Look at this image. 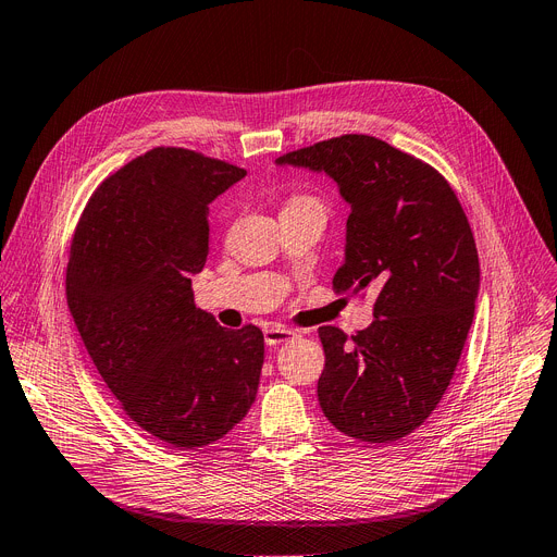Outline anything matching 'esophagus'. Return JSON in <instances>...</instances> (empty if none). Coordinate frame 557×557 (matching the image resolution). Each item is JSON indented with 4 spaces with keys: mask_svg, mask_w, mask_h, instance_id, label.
Here are the masks:
<instances>
[{
    "mask_svg": "<svg viewBox=\"0 0 557 557\" xmlns=\"http://www.w3.org/2000/svg\"><path fill=\"white\" fill-rule=\"evenodd\" d=\"M262 333H264V344H268V347H276V344L289 342L297 335L293 329H283V326H268Z\"/></svg>",
    "mask_w": 557,
    "mask_h": 557,
    "instance_id": "1",
    "label": "esophagus"
}]
</instances>
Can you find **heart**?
I'll return each mask as SVG.
<instances>
[{
    "mask_svg": "<svg viewBox=\"0 0 557 557\" xmlns=\"http://www.w3.org/2000/svg\"><path fill=\"white\" fill-rule=\"evenodd\" d=\"M295 206H322V203L312 197H295L285 208H295Z\"/></svg>",
    "mask_w": 557,
    "mask_h": 557,
    "instance_id": "heart-1",
    "label": "heart"
}]
</instances>
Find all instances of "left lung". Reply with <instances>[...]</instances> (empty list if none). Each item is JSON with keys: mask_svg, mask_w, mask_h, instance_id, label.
Wrapping results in <instances>:
<instances>
[{"mask_svg": "<svg viewBox=\"0 0 557 557\" xmlns=\"http://www.w3.org/2000/svg\"><path fill=\"white\" fill-rule=\"evenodd\" d=\"M276 165L337 185L349 220L333 287L376 293L364 331L320 326V406L344 435L401 440L437 408L473 322L481 264L465 210L437 170L372 136L317 143Z\"/></svg>", "mask_w": 557, "mask_h": 557, "instance_id": "obj_1", "label": "left lung"}]
</instances>
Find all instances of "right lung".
<instances>
[{"instance_id": "1", "label": "right lung", "mask_w": 557, "mask_h": 557, "mask_svg": "<svg viewBox=\"0 0 557 557\" xmlns=\"http://www.w3.org/2000/svg\"><path fill=\"white\" fill-rule=\"evenodd\" d=\"M247 172L156 147L106 178L74 231L65 293L103 383L143 431L174 448L224 437L256 401L264 339L199 310L208 206Z\"/></svg>"}]
</instances>
